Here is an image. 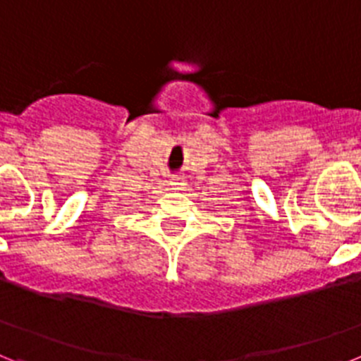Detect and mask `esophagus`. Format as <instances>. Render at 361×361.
Wrapping results in <instances>:
<instances>
[{
    "mask_svg": "<svg viewBox=\"0 0 361 361\" xmlns=\"http://www.w3.org/2000/svg\"><path fill=\"white\" fill-rule=\"evenodd\" d=\"M171 187L174 190H183L187 187L185 178H183V176H174V178L171 180Z\"/></svg>",
    "mask_w": 361,
    "mask_h": 361,
    "instance_id": "obj_1",
    "label": "esophagus"
}]
</instances>
